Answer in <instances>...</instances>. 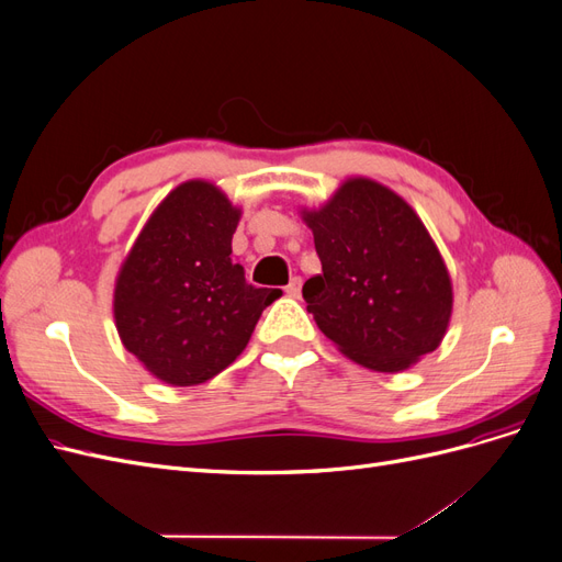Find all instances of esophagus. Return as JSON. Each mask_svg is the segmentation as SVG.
<instances>
[{"label": "esophagus", "mask_w": 562, "mask_h": 562, "mask_svg": "<svg viewBox=\"0 0 562 562\" xmlns=\"http://www.w3.org/2000/svg\"><path fill=\"white\" fill-rule=\"evenodd\" d=\"M285 293L291 295V297H300V295H302V279H300V277H293L291 283L285 285Z\"/></svg>", "instance_id": "obj_1"}]
</instances>
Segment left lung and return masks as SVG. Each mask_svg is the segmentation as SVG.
Returning a JSON list of instances; mask_svg holds the SVG:
<instances>
[{"label":"left lung","instance_id":"1","mask_svg":"<svg viewBox=\"0 0 562 562\" xmlns=\"http://www.w3.org/2000/svg\"><path fill=\"white\" fill-rule=\"evenodd\" d=\"M321 274L302 285L321 333L353 363L401 372L443 342L452 281L411 203L370 178H347L321 209H302Z\"/></svg>","mask_w":562,"mask_h":562}]
</instances>
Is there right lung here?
I'll return each mask as SVG.
<instances>
[{
  "instance_id": "add662e5",
  "label": "right lung",
  "mask_w": 562,
  "mask_h": 562,
  "mask_svg": "<svg viewBox=\"0 0 562 562\" xmlns=\"http://www.w3.org/2000/svg\"><path fill=\"white\" fill-rule=\"evenodd\" d=\"M241 209L206 180H187L149 215L114 283L122 345L151 375L194 386L236 361L279 297L232 262Z\"/></svg>"
}]
</instances>
